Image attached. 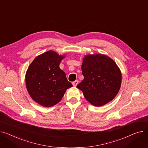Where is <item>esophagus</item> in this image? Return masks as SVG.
<instances>
[{"mask_svg":"<svg viewBox=\"0 0 148 148\" xmlns=\"http://www.w3.org/2000/svg\"><path fill=\"white\" fill-rule=\"evenodd\" d=\"M77 84H78V81H77V80L72 82V84H73V85L74 86H76L77 85Z\"/></svg>","mask_w":148,"mask_h":148,"instance_id":"esophagus-1","label":"esophagus"}]
</instances>
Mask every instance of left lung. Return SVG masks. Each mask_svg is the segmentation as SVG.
Instances as JSON below:
<instances>
[{"label": "left lung", "instance_id": "8db88e82", "mask_svg": "<svg viewBox=\"0 0 148 148\" xmlns=\"http://www.w3.org/2000/svg\"><path fill=\"white\" fill-rule=\"evenodd\" d=\"M81 69L84 79L76 87L91 105L101 106L115 97L121 87L122 75L111 58L101 54L86 55Z\"/></svg>", "mask_w": 148, "mask_h": 148}]
</instances>
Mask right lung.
<instances>
[{
  "mask_svg": "<svg viewBox=\"0 0 148 148\" xmlns=\"http://www.w3.org/2000/svg\"><path fill=\"white\" fill-rule=\"evenodd\" d=\"M65 57L49 50L37 56L29 66L25 76L26 88L39 105L46 108L56 105L67 89L73 86L59 67Z\"/></svg>",
  "mask_w": 148,
  "mask_h": 148,
  "instance_id": "1",
  "label": "right lung"
}]
</instances>
